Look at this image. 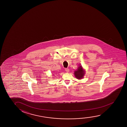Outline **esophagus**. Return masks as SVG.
Here are the masks:
<instances>
[{
	"mask_svg": "<svg viewBox=\"0 0 127 127\" xmlns=\"http://www.w3.org/2000/svg\"><path fill=\"white\" fill-rule=\"evenodd\" d=\"M65 71L67 72H68L69 71V69L68 68H65Z\"/></svg>",
	"mask_w": 127,
	"mask_h": 127,
	"instance_id": "34e87169",
	"label": "esophagus"
}]
</instances>
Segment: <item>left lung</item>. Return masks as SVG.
<instances>
[{
    "label": "left lung",
    "mask_w": 127,
    "mask_h": 127,
    "mask_svg": "<svg viewBox=\"0 0 127 127\" xmlns=\"http://www.w3.org/2000/svg\"><path fill=\"white\" fill-rule=\"evenodd\" d=\"M74 74L75 77L78 79H81L83 77L84 75H85V72L82 68V66H79L76 71H75Z\"/></svg>",
    "instance_id": "left-lung-1"
}]
</instances>
